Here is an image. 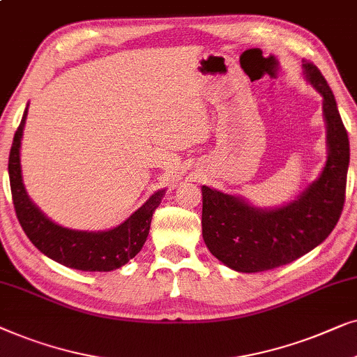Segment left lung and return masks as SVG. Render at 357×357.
<instances>
[{
  "mask_svg": "<svg viewBox=\"0 0 357 357\" xmlns=\"http://www.w3.org/2000/svg\"><path fill=\"white\" fill-rule=\"evenodd\" d=\"M307 83L323 99L326 161L315 181L292 201L258 207L248 199L202 186V238L211 253L236 273H261L307 255L333 231L344 204L349 139L336 99L313 63Z\"/></svg>",
  "mask_w": 357,
  "mask_h": 357,
  "instance_id": "1",
  "label": "left lung"
}]
</instances>
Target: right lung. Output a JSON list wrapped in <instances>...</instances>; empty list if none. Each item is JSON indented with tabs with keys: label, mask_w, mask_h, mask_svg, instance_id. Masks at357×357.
I'll return each instance as SVG.
<instances>
[{
	"label": "right lung",
	"mask_w": 357,
	"mask_h": 357,
	"mask_svg": "<svg viewBox=\"0 0 357 357\" xmlns=\"http://www.w3.org/2000/svg\"><path fill=\"white\" fill-rule=\"evenodd\" d=\"M27 109L29 104L24 109L21 123L14 134L8 163L14 208L24 234L40 253L66 268L89 271V273H107L122 268L132 258H135V255H139L142 246L145 245L151 217L155 208L160 206L166 189L151 194L144 206L137 208L129 218L109 230H75L59 225L32 202L24 186L21 142Z\"/></svg>",
	"instance_id": "1"
}]
</instances>
